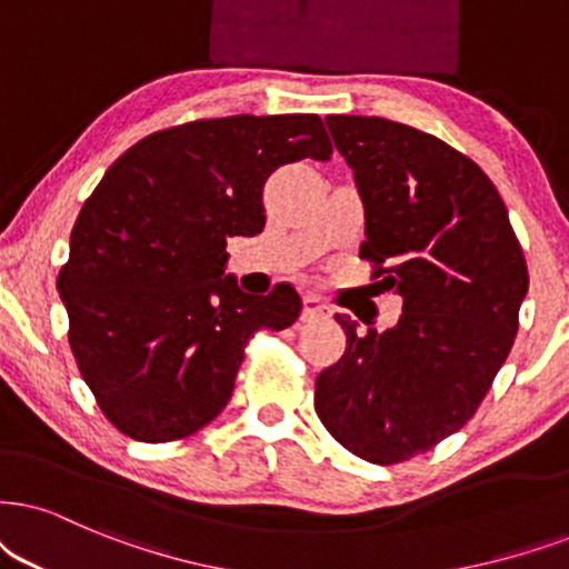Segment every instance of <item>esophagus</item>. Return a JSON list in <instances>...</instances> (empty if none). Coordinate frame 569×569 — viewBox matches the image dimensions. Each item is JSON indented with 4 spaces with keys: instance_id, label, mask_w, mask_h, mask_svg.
<instances>
[{
    "instance_id": "obj_1",
    "label": "esophagus",
    "mask_w": 569,
    "mask_h": 569,
    "mask_svg": "<svg viewBox=\"0 0 569 569\" xmlns=\"http://www.w3.org/2000/svg\"><path fill=\"white\" fill-rule=\"evenodd\" d=\"M326 315H328V305H326V301L315 297V293H307V297H305V309H301V320L326 318Z\"/></svg>"
}]
</instances>
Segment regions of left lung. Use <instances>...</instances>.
<instances>
[{
	"label": "left lung",
	"instance_id": "left-lung-1",
	"mask_svg": "<svg viewBox=\"0 0 569 569\" xmlns=\"http://www.w3.org/2000/svg\"><path fill=\"white\" fill-rule=\"evenodd\" d=\"M326 123L365 204L359 257L405 312L368 333L336 315L347 351L315 380V409L351 455L397 465L476 415L515 343L528 264L505 201L470 157L386 118Z\"/></svg>",
	"mask_w": 569,
	"mask_h": 569
}]
</instances>
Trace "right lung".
Segmentation results:
<instances>
[{
  "mask_svg": "<svg viewBox=\"0 0 569 569\" xmlns=\"http://www.w3.org/2000/svg\"><path fill=\"white\" fill-rule=\"evenodd\" d=\"M318 114H231L164 128L110 164L78 214L57 276L78 370L107 420L143 443L197 433L231 399L257 330L297 322L301 297L222 278L228 239L264 228L262 186L330 160Z\"/></svg>",
  "mask_w": 569,
  "mask_h": 569,
  "instance_id": "right-lung-1",
  "label": "right lung"
}]
</instances>
